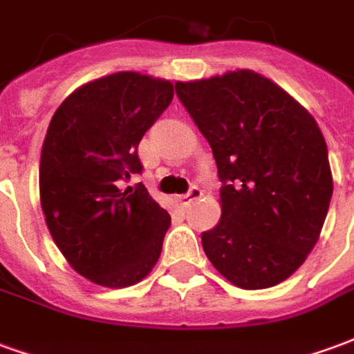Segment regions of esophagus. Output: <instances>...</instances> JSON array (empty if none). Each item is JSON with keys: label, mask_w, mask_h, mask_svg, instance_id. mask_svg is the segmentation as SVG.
Instances as JSON below:
<instances>
[{"label": "esophagus", "mask_w": 354, "mask_h": 354, "mask_svg": "<svg viewBox=\"0 0 354 354\" xmlns=\"http://www.w3.org/2000/svg\"><path fill=\"white\" fill-rule=\"evenodd\" d=\"M201 195H203V192H201L197 185H193L189 192L184 193V195H180V197H178V201H180V205H182V207H187V205H189L192 201L199 199Z\"/></svg>", "instance_id": "34e87169"}]
</instances>
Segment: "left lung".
<instances>
[{"label":"left lung","instance_id":"left-lung-1","mask_svg":"<svg viewBox=\"0 0 354 354\" xmlns=\"http://www.w3.org/2000/svg\"><path fill=\"white\" fill-rule=\"evenodd\" d=\"M176 94L222 180L220 223L201 235L207 258L239 288L286 281L317 245L334 192L315 117L252 70L178 81Z\"/></svg>","mask_w":354,"mask_h":354}]
</instances>
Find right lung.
<instances>
[{
	"mask_svg": "<svg viewBox=\"0 0 354 354\" xmlns=\"http://www.w3.org/2000/svg\"><path fill=\"white\" fill-rule=\"evenodd\" d=\"M174 87L117 72L75 88L50 119L39 161L45 222L68 263L108 288L140 282L159 260L169 212L142 184L138 144L169 108Z\"/></svg>",
	"mask_w": 354,
	"mask_h": 354,
	"instance_id": "obj_1",
	"label": "right lung"
}]
</instances>
